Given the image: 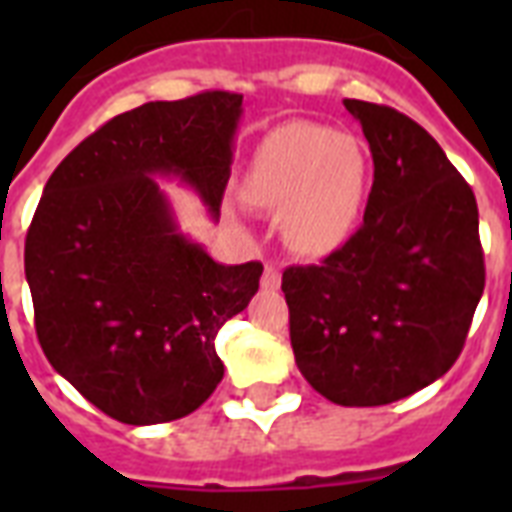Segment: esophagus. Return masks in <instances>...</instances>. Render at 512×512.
<instances>
[{"mask_svg": "<svg viewBox=\"0 0 512 512\" xmlns=\"http://www.w3.org/2000/svg\"><path fill=\"white\" fill-rule=\"evenodd\" d=\"M260 284H263V289H279L281 284V273L276 265H265V271H263V279H260Z\"/></svg>", "mask_w": 512, "mask_h": 512, "instance_id": "esophagus-1", "label": "esophagus"}]
</instances>
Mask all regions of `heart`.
I'll list each match as a JSON object with an SVG mask.
<instances>
[{
    "mask_svg": "<svg viewBox=\"0 0 512 512\" xmlns=\"http://www.w3.org/2000/svg\"><path fill=\"white\" fill-rule=\"evenodd\" d=\"M244 199L281 215V236L300 255H327L356 231L366 196L364 148L324 124H284L257 148Z\"/></svg>",
    "mask_w": 512,
    "mask_h": 512,
    "instance_id": "obj_1",
    "label": "heart"
}]
</instances>
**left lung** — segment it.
I'll return each instance as SVG.
<instances>
[{
  "mask_svg": "<svg viewBox=\"0 0 512 512\" xmlns=\"http://www.w3.org/2000/svg\"><path fill=\"white\" fill-rule=\"evenodd\" d=\"M374 162L364 223L321 265L281 276L297 369L340 406L393 404L460 356L484 295L473 188L396 108L342 100Z\"/></svg>",
  "mask_w": 512,
  "mask_h": 512,
  "instance_id": "8db88e82",
  "label": "left lung"
}]
</instances>
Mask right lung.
I'll list each match as a JSON object with an SVG mask.
<instances>
[{"label": "right lung", "instance_id": "obj_1", "mask_svg": "<svg viewBox=\"0 0 512 512\" xmlns=\"http://www.w3.org/2000/svg\"><path fill=\"white\" fill-rule=\"evenodd\" d=\"M239 119L236 92L146 103L84 138L44 185L26 236L36 337L114 420H180L223 380L217 329L255 297L263 265L215 263L154 177L191 185L217 220Z\"/></svg>", "mask_w": 512, "mask_h": 512}]
</instances>
